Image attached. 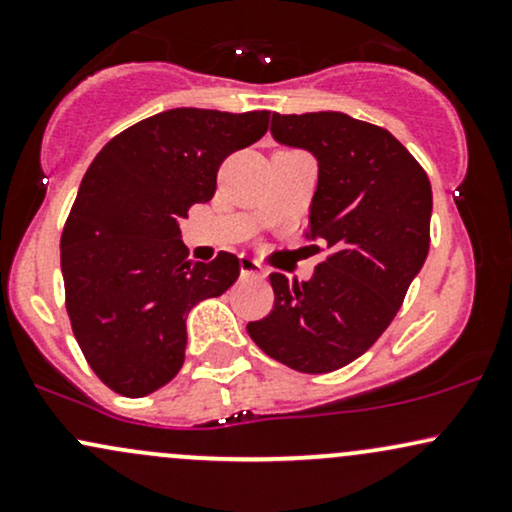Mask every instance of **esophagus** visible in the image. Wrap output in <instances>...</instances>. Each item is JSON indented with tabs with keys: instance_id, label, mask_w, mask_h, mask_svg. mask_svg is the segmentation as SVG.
Returning <instances> with one entry per match:
<instances>
[{
	"instance_id": "obj_1",
	"label": "esophagus",
	"mask_w": 512,
	"mask_h": 512,
	"mask_svg": "<svg viewBox=\"0 0 512 512\" xmlns=\"http://www.w3.org/2000/svg\"><path fill=\"white\" fill-rule=\"evenodd\" d=\"M240 274L243 276H264L260 262L250 260V257H240Z\"/></svg>"
}]
</instances>
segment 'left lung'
I'll return each mask as SVG.
<instances>
[{
    "instance_id": "8db88e82",
    "label": "left lung",
    "mask_w": 512,
    "mask_h": 512,
    "mask_svg": "<svg viewBox=\"0 0 512 512\" xmlns=\"http://www.w3.org/2000/svg\"><path fill=\"white\" fill-rule=\"evenodd\" d=\"M272 137L315 156L305 236L330 255L308 281L269 274L274 308L248 334L284 366L332 373L378 342L424 267L431 182L387 129L344 113H274Z\"/></svg>"
}]
</instances>
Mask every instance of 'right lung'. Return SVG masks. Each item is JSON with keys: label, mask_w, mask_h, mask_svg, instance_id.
Returning a JSON list of instances; mask_svg holds the SVG:
<instances>
[{"label": "right lung", "mask_w": 512, "mask_h": 512, "mask_svg": "<svg viewBox=\"0 0 512 512\" xmlns=\"http://www.w3.org/2000/svg\"><path fill=\"white\" fill-rule=\"evenodd\" d=\"M269 110L173 108L93 158L64 223L60 260L72 330L110 390L144 397L178 375L187 313L236 284L240 262H190L180 221L216 192L223 158L264 137Z\"/></svg>", "instance_id": "add662e5"}]
</instances>
